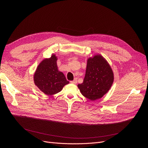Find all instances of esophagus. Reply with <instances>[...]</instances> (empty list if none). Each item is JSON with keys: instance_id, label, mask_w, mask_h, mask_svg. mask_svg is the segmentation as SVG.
Instances as JSON below:
<instances>
[{"instance_id": "1", "label": "esophagus", "mask_w": 148, "mask_h": 148, "mask_svg": "<svg viewBox=\"0 0 148 148\" xmlns=\"http://www.w3.org/2000/svg\"><path fill=\"white\" fill-rule=\"evenodd\" d=\"M70 82H71V84H76L77 83V79L76 78H75L73 81H71Z\"/></svg>"}]
</instances>
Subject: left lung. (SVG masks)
<instances>
[{
  "mask_svg": "<svg viewBox=\"0 0 148 148\" xmlns=\"http://www.w3.org/2000/svg\"><path fill=\"white\" fill-rule=\"evenodd\" d=\"M114 79V73L108 61L101 54H97L88 58L85 77L77 86L83 96L95 101L108 92Z\"/></svg>",
  "mask_w": 148,
  "mask_h": 148,
  "instance_id": "obj_1",
  "label": "left lung"
}]
</instances>
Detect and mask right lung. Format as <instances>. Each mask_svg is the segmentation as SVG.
Instances as JSON below:
<instances>
[{
	"label": "right lung",
	"mask_w": 148,
	"mask_h": 148,
	"mask_svg": "<svg viewBox=\"0 0 148 148\" xmlns=\"http://www.w3.org/2000/svg\"><path fill=\"white\" fill-rule=\"evenodd\" d=\"M57 57L52 54L49 58H45L38 65L34 74L35 85L47 95L60 92L64 86L69 84L65 75L58 70Z\"/></svg>",
	"instance_id": "right-lung-1"
}]
</instances>
